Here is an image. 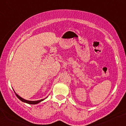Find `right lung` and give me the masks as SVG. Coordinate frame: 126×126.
I'll return each instance as SVG.
<instances>
[{
	"mask_svg": "<svg viewBox=\"0 0 126 126\" xmlns=\"http://www.w3.org/2000/svg\"><path fill=\"white\" fill-rule=\"evenodd\" d=\"M15 93H16V96L19 99H20L21 101L24 102V103H28V104H32V105L37 104V103H40V102L43 101V100H45V99H41V100H36V101H30V100H26V99H23V98H22L21 97H20V96H18V95L17 94H16V92H15ZM46 98H47V97H46Z\"/></svg>",
	"mask_w": 126,
	"mask_h": 126,
	"instance_id": "right-lung-1",
	"label": "right lung"
}]
</instances>
